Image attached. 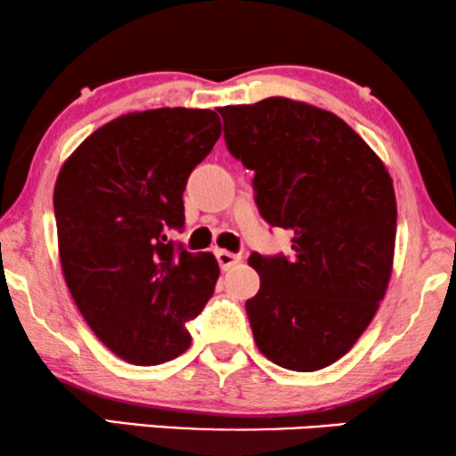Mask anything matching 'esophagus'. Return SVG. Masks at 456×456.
I'll return each instance as SVG.
<instances>
[{"label": "esophagus", "mask_w": 456, "mask_h": 456, "mask_svg": "<svg viewBox=\"0 0 456 456\" xmlns=\"http://www.w3.org/2000/svg\"><path fill=\"white\" fill-rule=\"evenodd\" d=\"M216 259H217V264H220L222 270H230V267H234L236 264H239L240 255H234L230 251H224V248H217Z\"/></svg>", "instance_id": "obj_1"}]
</instances>
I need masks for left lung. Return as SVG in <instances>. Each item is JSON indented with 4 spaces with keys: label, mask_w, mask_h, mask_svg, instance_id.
Listing matches in <instances>:
<instances>
[{
    "label": "left lung",
    "mask_w": 456,
    "mask_h": 456,
    "mask_svg": "<svg viewBox=\"0 0 456 456\" xmlns=\"http://www.w3.org/2000/svg\"><path fill=\"white\" fill-rule=\"evenodd\" d=\"M228 151L255 172L259 214L292 232V255L251 253L247 301L259 351L292 371L332 365L365 332L388 289L396 197L370 145L332 111L267 97L226 105Z\"/></svg>",
    "instance_id": "left-lung-1"
}]
</instances>
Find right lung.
<instances>
[{
	"instance_id": "right-lung-1",
	"label": "right lung",
	"mask_w": 456,
	"mask_h": 456,
	"mask_svg": "<svg viewBox=\"0 0 456 456\" xmlns=\"http://www.w3.org/2000/svg\"><path fill=\"white\" fill-rule=\"evenodd\" d=\"M222 134L211 110L116 118L80 142L53 191L61 270L97 338L134 365L176 359L220 267L167 239L183 230L191 172Z\"/></svg>"
}]
</instances>
